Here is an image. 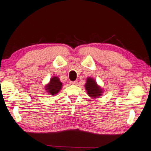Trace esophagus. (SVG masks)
Wrapping results in <instances>:
<instances>
[{"mask_svg":"<svg viewBox=\"0 0 151 151\" xmlns=\"http://www.w3.org/2000/svg\"><path fill=\"white\" fill-rule=\"evenodd\" d=\"M70 83L71 85H76L78 83V82L76 81H71L70 82Z\"/></svg>","mask_w":151,"mask_h":151,"instance_id":"1","label":"esophagus"}]
</instances>
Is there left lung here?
Returning a JSON list of instances; mask_svg holds the SVG:
<instances>
[{
    "instance_id": "1",
    "label": "left lung",
    "mask_w": 151,
    "mask_h": 151,
    "mask_svg": "<svg viewBox=\"0 0 151 151\" xmlns=\"http://www.w3.org/2000/svg\"><path fill=\"white\" fill-rule=\"evenodd\" d=\"M85 87L87 90V94L92 98L100 97L103 93L102 89L97 84L94 78L91 77L87 78Z\"/></svg>"
}]
</instances>
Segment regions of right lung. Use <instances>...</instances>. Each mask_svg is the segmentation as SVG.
I'll return each mask as SVG.
<instances>
[{
  "mask_svg": "<svg viewBox=\"0 0 151 151\" xmlns=\"http://www.w3.org/2000/svg\"><path fill=\"white\" fill-rule=\"evenodd\" d=\"M62 83L60 81V78L58 76H53L48 84L46 85L45 89L48 93H50L52 96H55L62 89Z\"/></svg>",
  "mask_w": 151,
  "mask_h": 151,
  "instance_id": "obj_1",
  "label": "right lung"
}]
</instances>
